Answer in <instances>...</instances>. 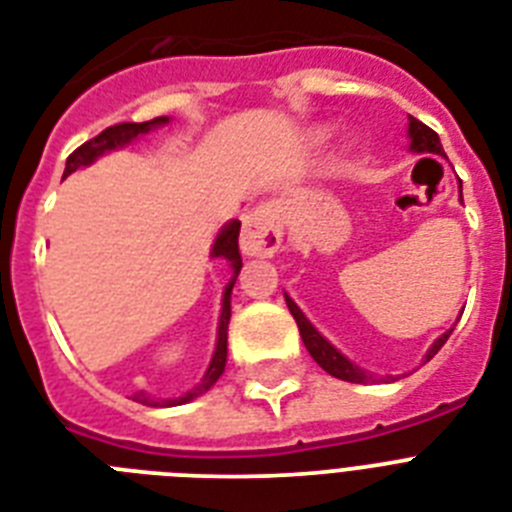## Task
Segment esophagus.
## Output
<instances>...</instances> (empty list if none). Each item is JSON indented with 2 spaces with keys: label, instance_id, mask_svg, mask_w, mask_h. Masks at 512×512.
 I'll return each instance as SVG.
<instances>
[{
  "label": "esophagus",
  "instance_id": "esophagus-1",
  "mask_svg": "<svg viewBox=\"0 0 512 512\" xmlns=\"http://www.w3.org/2000/svg\"><path fill=\"white\" fill-rule=\"evenodd\" d=\"M282 243V214L280 206L261 204L248 211L243 219V232H240V251L246 256H261L269 259L277 253Z\"/></svg>",
  "mask_w": 512,
  "mask_h": 512
}]
</instances>
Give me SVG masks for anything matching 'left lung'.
Returning a JSON list of instances; mask_svg holds the SVG:
<instances>
[{
  "mask_svg": "<svg viewBox=\"0 0 512 512\" xmlns=\"http://www.w3.org/2000/svg\"><path fill=\"white\" fill-rule=\"evenodd\" d=\"M408 138H411V151H416V154H424V151H429V154L445 156V151H442V143H439V135L434 133L432 128H426L424 122H418L416 117H408ZM460 201H463V185H460ZM285 301H287V308H290V314H293L295 324H298V329H301L303 345H306V350L311 353V358H314V361L319 363L324 371H327V374L342 379V382H353V384L379 382L374 374L363 371L361 366H356V363L350 361V358L342 356L340 350H337L335 345H332V342H329L327 337H324L322 332L314 327V324L308 322L306 314H303L301 308H298V303H295L287 293H285ZM450 332H453V329H447L445 335H439L437 340L432 342V348L426 350L424 363L432 361V358L437 356V350L445 345L447 337H450ZM395 379L398 377H387V382H395Z\"/></svg>",
  "mask_w": 512,
  "mask_h": 512,
  "instance_id": "left-lung-1",
  "label": "left lung"
}]
</instances>
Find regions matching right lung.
Instances as JSON below:
<instances>
[{
  "mask_svg": "<svg viewBox=\"0 0 512 512\" xmlns=\"http://www.w3.org/2000/svg\"><path fill=\"white\" fill-rule=\"evenodd\" d=\"M167 122H170V117H154V120L149 122H120V125H112V128L101 130L96 138L86 141L80 149H75L73 154L67 156L65 175H62V180H65L67 175H73L75 170H80V167L94 164L99 156L112 154V151L117 149H125V146L133 143L135 138H141V135L151 133V130L162 128V125H167ZM238 235H240V222L238 219H232V222H227V225L219 230V235L214 238V246H211V259H225L232 269V277L225 285V293H222V314H219V327H217V348H214V353H211V361L209 366H206L201 382H198L193 390L185 392V395H180V398L159 400V398H151L149 392L141 390L133 395L135 403L164 405V408H170V405H185L190 403V400L201 398L204 392H209L211 387L217 384V379L225 374L227 324H230V314H232L230 298H232V287H235V280H238V274H240V266H243V259H240V251H238Z\"/></svg>",
  "mask_w": 512,
  "mask_h": 512,
  "instance_id": "1",
  "label": "right lung"
}]
</instances>
